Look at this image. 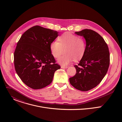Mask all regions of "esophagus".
I'll list each match as a JSON object with an SVG mask.
<instances>
[{
  "label": "esophagus",
  "mask_w": 122,
  "mask_h": 122,
  "mask_svg": "<svg viewBox=\"0 0 122 122\" xmlns=\"http://www.w3.org/2000/svg\"><path fill=\"white\" fill-rule=\"evenodd\" d=\"M61 67L62 68H67L68 67V66H61Z\"/></svg>",
  "instance_id": "34e87169"
}]
</instances>
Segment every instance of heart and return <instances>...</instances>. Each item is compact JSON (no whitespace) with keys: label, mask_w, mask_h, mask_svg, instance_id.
Returning a JSON list of instances; mask_svg holds the SVG:
<instances>
[{"label":"heart","mask_w":122,"mask_h":122,"mask_svg":"<svg viewBox=\"0 0 122 122\" xmlns=\"http://www.w3.org/2000/svg\"><path fill=\"white\" fill-rule=\"evenodd\" d=\"M86 48L84 39L69 32L62 34L57 38V41H54L50 45L51 54L54 58H59L65 53L58 60V62L63 66L68 65L73 60L80 61L85 54Z\"/></svg>","instance_id":"obj_1"}]
</instances>
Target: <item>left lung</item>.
<instances>
[{"instance_id":"left-lung-1","label":"left lung","mask_w":122,"mask_h":122,"mask_svg":"<svg viewBox=\"0 0 122 122\" xmlns=\"http://www.w3.org/2000/svg\"><path fill=\"white\" fill-rule=\"evenodd\" d=\"M86 41L85 54L78 65L75 76L69 82L76 89L87 91L96 87L106 75L110 65V53L107 44L99 34L85 29L76 32Z\"/></svg>"}]
</instances>
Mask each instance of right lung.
I'll return each mask as SVG.
<instances>
[{
	"label": "right lung",
	"instance_id": "obj_1",
	"mask_svg": "<svg viewBox=\"0 0 122 122\" xmlns=\"http://www.w3.org/2000/svg\"><path fill=\"white\" fill-rule=\"evenodd\" d=\"M58 33L36 25L26 30L17 43L14 53L15 69L30 88L39 89L49 85L55 71L60 68L50 50Z\"/></svg>",
	"mask_w": 122,
	"mask_h": 122
}]
</instances>
